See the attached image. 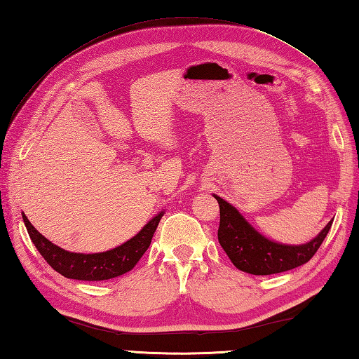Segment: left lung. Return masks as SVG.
Returning a JSON list of instances; mask_svg holds the SVG:
<instances>
[{
  "mask_svg": "<svg viewBox=\"0 0 359 359\" xmlns=\"http://www.w3.org/2000/svg\"><path fill=\"white\" fill-rule=\"evenodd\" d=\"M220 208V222L217 230L219 243L231 259L236 269L250 274H274L296 269L309 262L321 247L327 233H329L330 220L324 230L313 241L304 245H282L271 242L259 234L239 211L230 203L215 196Z\"/></svg>",
  "mask_w": 359,
  "mask_h": 359,
  "instance_id": "1",
  "label": "left lung"
}]
</instances>
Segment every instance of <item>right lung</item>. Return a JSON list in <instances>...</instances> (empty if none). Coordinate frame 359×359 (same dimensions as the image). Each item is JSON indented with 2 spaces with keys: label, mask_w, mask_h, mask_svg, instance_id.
<instances>
[{
  "label": "right lung",
  "mask_w": 359,
  "mask_h": 359,
  "mask_svg": "<svg viewBox=\"0 0 359 359\" xmlns=\"http://www.w3.org/2000/svg\"><path fill=\"white\" fill-rule=\"evenodd\" d=\"M162 216L163 212H160L154 219L149 220L139 234L134 236L131 241L125 242L123 245L95 255L69 253V251L53 245L50 241L38 233L25 215H22V220H25V225L34 245L53 270L69 279L106 280L117 278L120 274H125L134 269V265L139 262V259L148 250Z\"/></svg>",
  "instance_id": "right-lung-1"
}]
</instances>
